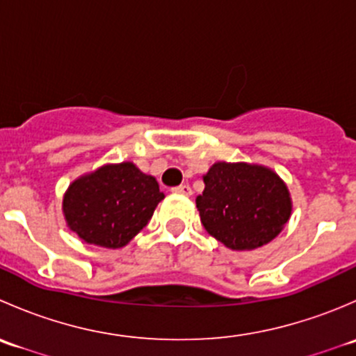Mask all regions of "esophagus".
I'll list each match as a JSON object with an SVG mask.
<instances>
[{"mask_svg": "<svg viewBox=\"0 0 356 356\" xmlns=\"http://www.w3.org/2000/svg\"><path fill=\"white\" fill-rule=\"evenodd\" d=\"M172 191L179 193V195H184V196H191L193 195V189H191V186H189V184H181V186H177V188L172 189Z\"/></svg>", "mask_w": 356, "mask_h": 356, "instance_id": "1", "label": "esophagus"}]
</instances>
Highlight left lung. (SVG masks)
<instances>
[{
    "instance_id": "8db88e82",
    "label": "left lung",
    "mask_w": 356,
    "mask_h": 356,
    "mask_svg": "<svg viewBox=\"0 0 356 356\" xmlns=\"http://www.w3.org/2000/svg\"><path fill=\"white\" fill-rule=\"evenodd\" d=\"M196 198L201 224L210 236L236 251L260 248L277 238L293 203L281 177L254 163L217 161L203 175Z\"/></svg>"
}]
</instances>
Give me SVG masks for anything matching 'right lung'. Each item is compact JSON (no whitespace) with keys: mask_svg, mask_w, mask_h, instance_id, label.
Instances as JSON below:
<instances>
[{"mask_svg":"<svg viewBox=\"0 0 356 356\" xmlns=\"http://www.w3.org/2000/svg\"><path fill=\"white\" fill-rule=\"evenodd\" d=\"M163 198L153 175L122 161L75 179L63 196V215L82 241L117 250L148 224Z\"/></svg>","mask_w":356,"mask_h":356,"instance_id":"right-lung-1","label":"right lung"}]
</instances>
